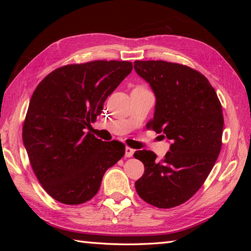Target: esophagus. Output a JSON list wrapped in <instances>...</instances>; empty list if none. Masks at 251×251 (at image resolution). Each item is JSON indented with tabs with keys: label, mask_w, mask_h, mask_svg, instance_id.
Returning <instances> with one entry per match:
<instances>
[{
	"label": "esophagus",
	"mask_w": 251,
	"mask_h": 251,
	"mask_svg": "<svg viewBox=\"0 0 251 251\" xmlns=\"http://www.w3.org/2000/svg\"><path fill=\"white\" fill-rule=\"evenodd\" d=\"M134 152H135L134 149H131L129 147L125 148V156L126 157H131L132 155H134Z\"/></svg>",
	"instance_id": "1"
}]
</instances>
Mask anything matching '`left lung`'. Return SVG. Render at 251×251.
<instances>
[{"instance_id": "left-lung-1", "label": "left lung", "mask_w": 251, "mask_h": 251, "mask_svg": "<svg viewBox=\"0 0 251 251\" xmlns=\"http://www.w3.org/2000/svg\"><path fill=\"white\" fill-rule=\"evenodd\" d=\"M134 69L156 98L148 128L172 141L162 161L152 151L135 152V158L145 165V173L135 182L136 191L150 205L173 208L199 191L219 156L222 106L208 79L189 67L137 60Z\"/></svg>"}]
</instances>
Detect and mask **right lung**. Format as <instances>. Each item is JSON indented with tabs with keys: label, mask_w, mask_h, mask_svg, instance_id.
I'll use <instances>...</instances> for the list:
<instances>
[{
	"label": "right lung",
	"mask_w": 251,
	"mask_h": 251,
	"mask_svg": "<svg viewBox=\"0 0 251 251\" xmlns=\"http://www.w3.org/2000/svg\"><path fill=\"white\" fill-rule=\"evenodd\" d=\"M131 70L128 61L96 60L58 68L37 85L23 140L37 180L54 200L78 205L93 199L106 169L124 156L122 142L85 129Z\"/></svg>",
	"instance_id": "obj_1"
}]
</instances>
